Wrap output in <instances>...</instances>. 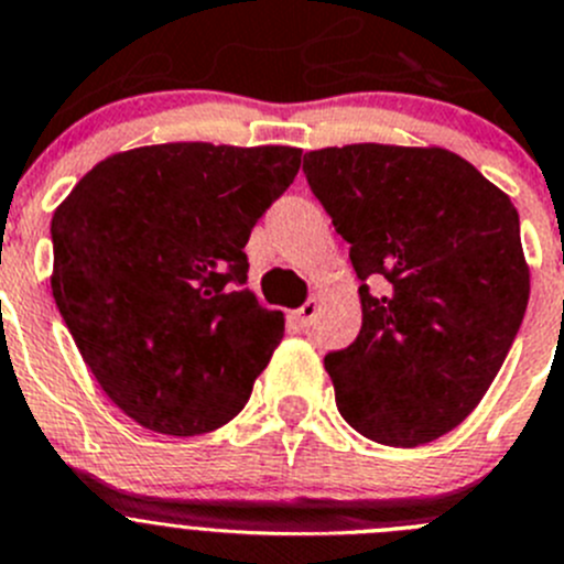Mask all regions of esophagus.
Returning <instances> with one entry per match:
<instances>
[{
  "instance_id": "1",
  "label": "esophagus",
  "mask_w": 564,
  "mask_h": 564,
  "mask_svg": "<svg viewBox=\"0 0 564 564\" xmlns=\"http://www.w3.org/2000/svg\"><path fill=\"white\" fill-rule=\"evenodd\" d=\"M317 312H319V300H308V303H303L292 317L300 328H308V325L314 323V317H317Z\"/></svg>"
}]
</instances>
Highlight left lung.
Instances as JSON below:
<instances>
[{"label":"left lung","instance_id":"8db88e82","mask_svg":"<svg viewBox=\"0 0 564 564\" xmlns=\"http://www.w3.org/2000/svg\"><path fill=\"white\" fill-rule=\"evenodd\" d=\"M303 172L361 281L359 336L325 356L339 414L392 448L448 434L498 376L529 306L512 199L440 147H325Z\"/></svg>","mask_w":564,"mask_h":564}]
</instances>
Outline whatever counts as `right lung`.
Masks as SVG:
<instances>
[{
    "instance_id": "add662e5",
    "label": "right lung",
    "mask_w": 564,
    "mask_h": 564,
    "mask_svg": "<svg viewBox=\"0 0 564 564\" xmlns=\"http://www.w3.org/2000/svg\"><path fill=\"white\" fill-rule=\"evenodd\" d=\"M297 147L205 141L105 158L52 217V297L102 392L144 429L197 436L245 409L283 336L245 245Z\"/></svg>"
}]
</instances>
